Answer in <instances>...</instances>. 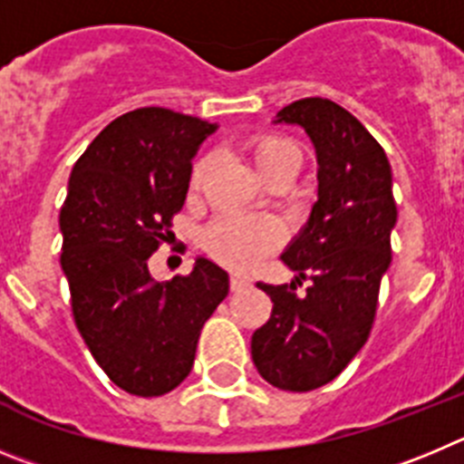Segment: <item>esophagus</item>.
Returning a JSON list of instances; mask_svg holds the SVG:
<instances>
[{"mask_svg": "<svg viewBox=\"0 0 464 464\" xmlns=\"http://www.w3.org/2000/svg\"><path fill=\"white\" fill-rule=\"evenodd\" d=\"M245 286H249V279L240 277V275H231V291H242Z\"/></svg>", "mask_w": 464, "mask_h": 464, "instance_id": "34e87169", "label": "esophagus"}]
</instances>
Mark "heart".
Masks as SVG:
<instances>
[{
    "mask_svg": "<svg viewBox=\"0 0 464 464\" xmlns=\"http://www.w3.org/2000/svg\"><path fill=\"white\" fill-rule=\"evenodd\" d=\"M258 173L270 180L282 170L300 169V148L286 136L263 133L249 143ZM210 169V157H201L191 169V187H201ZM284 231L275 219L258 215H222L212 219L201 233L206 252L233 270H252L266 254L282 245Z\"/></svg>",
    "mask_w": 464,
    "mask_h": 464,
    "instance_id": "b5f03b06",
    "label": "heart"
}]
</instances>
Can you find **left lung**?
I'll return each mask as SVG.
<instances>
[{
	"mask_svg": "<svg viewBox=\"0 0 464 464\" xmlns=\"http://www.w3.org/2000/svg\"><path fill=\"white\" fill-rule=\"evenodd\" d=\"M275 122L300 124L314 143L319 198L282 254L294 282L256 284L273 314L252 335V361L275 388L304 393L333 382L370 337L398 208L386 152L352 112L310 97ZM300 278L311 279L303 296Z\"/></svg>",
	"mask_w": 464,
	"mask_h": 464,
	"instance_id": "8db88e82",
	"label": "left lung"
}]
</instances>
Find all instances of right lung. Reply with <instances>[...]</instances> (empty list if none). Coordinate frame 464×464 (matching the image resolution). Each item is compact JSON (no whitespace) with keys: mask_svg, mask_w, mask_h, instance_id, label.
<instances>
[{"mask_svg":"<svg viewBox=\"0 0 464 464\" xmlns=\"http://www.w3.org/2000/svg\"><path fill=\"white\" fill-rule=\"evenodd\" d=\"M215 129L169 108H136L71 170L60 261L73 319L108 379L140 398L185 382L203 324L228 295L227 270L210 258L170 282H154L148 268L185 206L196 150Z\"/></svg>","mask_w":464,"mask_h":464,"instance_id":"obj_1","label":"right lung"}]
</instances>
